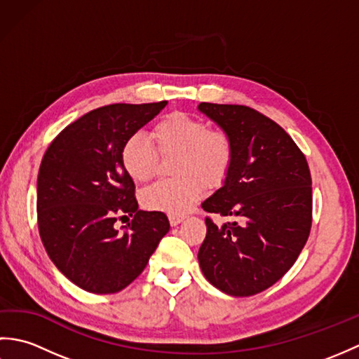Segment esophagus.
<instances>
[{"instance_id":"34e87169","label":"esophagus","mask_w":359,"mask_h":359,"mask_svg":"<svg viewBox=\"0 0 359 359\" xmlns=\"http://www.w3.org/2000/svg\"><path fill=\"white\" fill-rule=\"evenodd\" d=\"M168 219H170V224H171V226H177L180 222H184L185 216H175V215H170V216H168Z\"/></svg>"}]
</instances>
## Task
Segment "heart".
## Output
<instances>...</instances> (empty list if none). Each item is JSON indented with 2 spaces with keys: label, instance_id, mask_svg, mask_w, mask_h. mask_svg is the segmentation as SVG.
<instances>
[{
  "label": "heart",
  "instance_id": "1",
  "mask_svg": "<svg viewBox=\"0 0 359 359\" xmlns=\"http://www.w3.org/2000/svg\"><path fill=\"white\" fill-rule=\"evenodd\" d=\"M152 140L162 156L177 154L175 172L182 177L162 180L142 194L143 207L151 211L182 216L201 199L205 184H222L233 163V143L224 131L208 129L203 120L182 112L160 120ZM121 166L135 182H147L157 166V152L140 134L128 137L120 149Z\"/></svg>",
  "mask_w": 359,
  "mask_h": 359
}]
</instances>
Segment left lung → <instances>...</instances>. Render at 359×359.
<instances>
[{"label": "left lung", "instance_id": "left-lung-1", "mask_svg": "<svg viewBox=\"0 0 359 359\" xmlns=\"http://www.w3.org/2000/svg\"><path fill=\"white\" fill-rule=\"evenodd\" d=\"M203 116L230 135L234 156L222 187L202 208L234 217L205 219L199 265L210 284L230 296H251L292 269L311 228L307 160L284 129L241 104L201 103Z\"/></svg>", "mask_w": 359, "mask_h": 359}]
</instances>
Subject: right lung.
<instances>
[{
    "mask_svg": "<svg viewBox=\"0 0 359 359\" xmlns=\"http://www.w3.org/2000/svg\"><path fill=\"white\" fill-rule=\"evenodd\" d=\"M166 104L117 103L90 111L66 126L41 160L36 211L43 245L53 265L89 293L128 287L170 231L163 212L139 210L135 185L120 160L128 137ZM121 212L135 217L126 232L113 226Z\"/></svg>",
    "mask_w": 359,
    "mask_h": 359,
    "instance_id": "obj_1",
    "label": "right lung"
}]
</instances>
